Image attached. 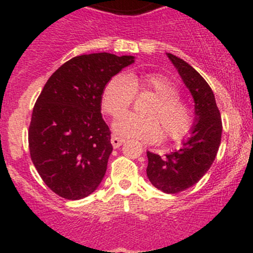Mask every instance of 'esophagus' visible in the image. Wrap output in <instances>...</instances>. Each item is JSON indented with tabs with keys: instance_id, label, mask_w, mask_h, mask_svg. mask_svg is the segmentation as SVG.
<instances>
[{
	"instance_id": "esophagus-1",
	"label": "esophagus",
	"mask_w": 253,
	"mask_h": 253,
	"mask_svg": "<svg viewBox=\"0 0 253 253\" xmlns=\"http://www.w3.org/2000/svg\"><path fill=\"white\" fill-rule=\"evenodd\" d=\"M124 142H125V139L121 138V137H117V136H112L111 137V144H112V147L115 148V149H116V148H119L120 145H121Z\"/></svg>"
}]
</instances>
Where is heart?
<instances>
[{
  "label": "heart",
  "mask_w": 253,
  "mask_h": 253,
  "mask_svg": "<svg viewBox=\"0 0 253 253\" xmlns=\"http://www.w3.org/2000/svg\"><path fill=\"white\" fill-rule=\"evenodd\" d=\"M136 93H152L156 100L146 109L147 117L127 113L117 117L114 122L117 134L152 143L163 132L169 141H180L190 133L195 121L192 106L178 96L175 82L162 73L114 76L103 89L101 108L110 116H117L131 105Z\"/></svg>",
  "instance_id": "obj_1"
}]
</instances>
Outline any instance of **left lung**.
Wrapping results in <instances>:
<instances>
[{
  "label": "left lung",
  "mask_w": 253,
  "mask_h": 253,
  "mask_svg": "<svg viewBox=\"0 0 253 253\" xmlns=\"http://www.w3.org/2000/svg\"><path fill=\"white\" fill-rule=\"evenodd\" d=\"M195 100L196 120L192 136L178 150L167 155L147 152V176L165 193L182 192L197 183L209 170L221 141V117L211 88L186 61L168 53Z\"/></svg>",
  "instance_id": "1"
}]
</instances>
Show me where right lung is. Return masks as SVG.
Returning a JSON list of instances; mask_svg holds the SVG:
<instances>
[{
    "label": "right lung",
    "mask_w": 253,
    "mask_h": 253,
    "mask_svg": "<svg viewBox=\"0 0 253 253\" xmlns=\"http://www.w3.org/2000/svg\"><path fill=\"white\" fill-rule=\"evenodd\" d=\"M133 56L81 55L48 78L32 114V162L46 186L66 200L93 193L106 172L111 131L101 116V93Z\"/></svg>",
    "instance_id": "add662e5"
}]
</instances>
